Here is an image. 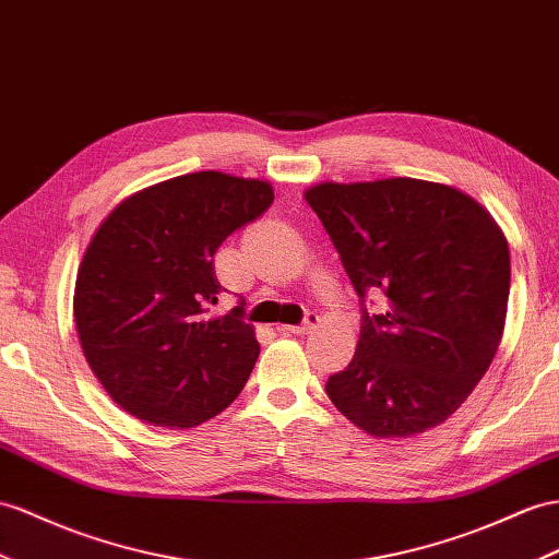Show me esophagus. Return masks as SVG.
<instances>
[{
  "instance_id": "obj_1",
  "label": "esophagus",
  "mask_w": 559,
  "mask_h": 559,
  "mask_svg": "<svg viewBox=\"0 0 559 559\" xmlns=\"http://www.w3.org/2000/svg\"><path fill=\"white\" fill-rule=\"evenodd\" d=\"M319 323V317L317 313H307V319L299 323V325H278V331L281 333H290V335H305V333H309L313 325Z\"/></svg>"
}]
</instances>
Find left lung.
I'll use <instances>...</instances> for the list:
<instances>
[{
    "label": "left lung",
    "mask_w": 559,
    "mask_h": 559,
    "mask_svg": "<svg viewBox=\"0 0 559 559\" xmlns=\"http://www.w3.org/2000/svg\"><path fill=\"white\" fill-rule=\"evenodd\" d=\"M359 295L354 359L325 382L337 411L390 439L437 427L489 370L503 335L510 250L475 198L435 181L317 183L305 193ZM382 289L385 309H365Z\"/></svg>",
    "instance_id": "left-lung-1"
}]
</instances>
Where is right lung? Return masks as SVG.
Wrapping results in <instances>:
<instances>
[{"label": "right lung", "mask_w": 559, "mask_h": 559, "mask_svg": "<svg viewBox=\"0 0 559 559\" xmlns=\"http://www.w3.org/2000/svg\"><path fill=\"white\" fill-rule=\"evenodd\" d=\"M274 203L266 181L195 171L112 210L82 257L75 325L112 402L157 427H195L246 388L260 342L246 302L210 317L214 252Z\"/></svg>", "instance_id": "add662e5"}]
</instances>
